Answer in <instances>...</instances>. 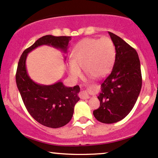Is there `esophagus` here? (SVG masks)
<instances>
[{
  "instance_id": "34e87169",
  "label": "esophagus",
  "mask_w": 158,
  "mask_h": 158,
  "mask_svg": "<svg viewBox=\"0 0 158 158\" xmlns=\"http://www.w3.org/2000/svg\"><path fill=\"white\" fill-rule=\"evenodd\" d=\"M79 96H80V98H82V99H87V98H90V96H89V94H87L86 90H81Z\"/></svg>"
}]
</instances>
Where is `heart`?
Masks as SVG:
<instances>
[{"label":"heart","instance_id":"b5f03b06","mask_svg":"<svg viewBox=\"0 0 158 158\" xmlns=\"http://www.w3.org/2000/svg\"><path fill=\"white\" fill-rule=\"evenodd\" d=\"M115 48L109 37H87L81 40L72 51L68 71L72 79L81 75V68L90 77L102 79L113 69L115 60Z\"/></svg>","mask_w":158,"mask_h":158}]
</instances>
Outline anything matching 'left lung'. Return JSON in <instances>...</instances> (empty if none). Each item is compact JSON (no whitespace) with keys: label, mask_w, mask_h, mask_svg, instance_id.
I'll return each instance as SVG.
<instances>
[{"label":"left lung","mask_w":158,"mask_h":158,"mask_svg":"<svg viewBox=\"0 0 158 158\" xmlns=\"http://www.w3.org/2000/svg\"><path fill=\"white\" fill-rule=\"evenodd\" d=\"M115 48L111 73L102 84L98 96L100 106L94 115L100 122L113 123L122 120L136 103L142 87L140 63L135 49L112 32H108Z\"/></svg>","instance_id":"8db88e82"}]
</instances>
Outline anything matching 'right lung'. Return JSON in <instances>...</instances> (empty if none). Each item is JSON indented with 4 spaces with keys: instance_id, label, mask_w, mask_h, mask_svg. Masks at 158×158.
Masks as SVG:
<instances>
[{
    "instance_id": "obj_1",
    "label": "right lung",
    "mask_w": 158,
    "mask_h": 158,
    "mask_svg": "<svg viewBox=\"0 0 158 158\" xmlns=\"http://www.w3.org/2000/svg\"><path fill=\"white\" fill-rule=\"evenodd\" d=\"M71 37L45 35L26 48L19 60L16 73L17 86L30 115L37 122L50 128H59L71 120L74 106L79 100L80 87H66L61 81L54 85L37 84L27 73L26 60L28 54L43 45H51L67 52Z\"/></svg>"
}]
</instances>
